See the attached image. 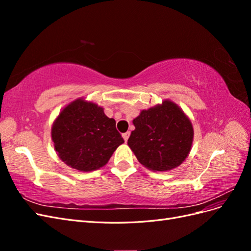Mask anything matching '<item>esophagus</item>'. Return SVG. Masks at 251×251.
<instances>
[{"mask_svg":"<svg viewBox=\"0 0 251 251\" xmlns=\"http://www.w3.org/2000/svg\"><path fill=\"white\" fill-rule=\"evenodd\" d=\"M130 134H131V133H130V132H128V131H127V132H126V133H124V134H123V137H124V139H125V141H126H126H127V139H128V137H130Z\"/></svg>","mask_w":251,"mask_h":251,"instance_id":"1","label":"esophagus"}]
</instances>
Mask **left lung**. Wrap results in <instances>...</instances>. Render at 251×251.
<instances>
[{
  "instance_id": "left-lung-1",
  "label": "left lung",
  "mask_w": 251,
  "mask_h": 251,
  "mask_svg": "<svg viewBox=\"0 0 251 251\" xmlns=\"http://www.w3.org/2000/svg\"><path fill=\"white\" fill-rule=\"evenodd\" d=\"M135 130L127 140L138 161L151 171L177 168L192 148L194 130L191 121L172 101L141 111L133 120Z\"/></svg>"
}]
</instances>
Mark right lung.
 Segmentation results:
<instances>
[{
  "mask_svg": "<svg viewBox=\"0 0 251 251\" xmlns=\"http://www.w3.org/2000/svg\"><path fill=\"white\" fill-rule=\"evenodd\" d=\"M59 158L71 168L91 172L107 164L112 154L125 142L116 121L103 109L77 100L60 112L51 131Z\"/></svg>",
  "mask_w": 251,
  "mask_h": 251,
  "instance_id": "1",
  "label": "right lung"
}]
</instances>
